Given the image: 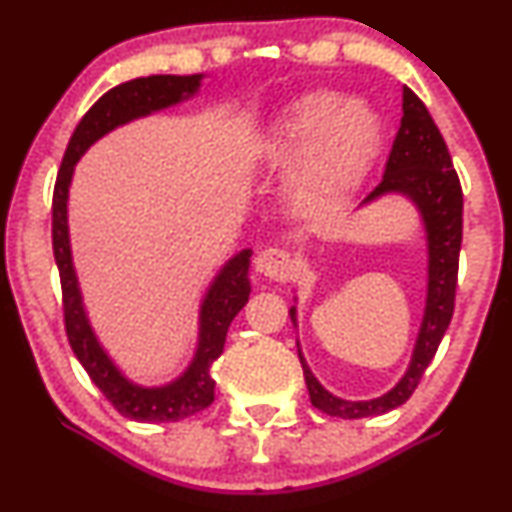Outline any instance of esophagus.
<instances>
[{
    "label": "esophagus",
    "mask_w": 512,
    "mask_h": 512,
    "mask_svg": "<svg viewBox=\"0 0 512 512\" xmlns=\"http://www.w3.org/2000/svg\"><path fill=\"white\" fill-rule=\"evenodd\" d=\"M255 269L272 281H286L296 272V257L284 248H264L255 257Z\"/></svg>",
    "instance_id": "34e87169"
}]
</instances>
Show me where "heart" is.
Here are the masks:
<instances>
[{
    "mask_svg": "<svg viewBox=\"0 0 512 512\" xmlns=\"http://www.w3.org/2000/svg\"><path fill=\"white\" fill-rule=\"evenodd\" d=\"M380 137V120L368 105L310 93L281 117L272 158L279 168L298 170L296 190L305 207L330 209L368 173Z\"/></svg>",
    "mask_w": 512,
    "mask_h": 512,
    "instance_id": "b5f03b06",
    "label": "heart"
}]
</instances>
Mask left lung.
I'll use <instances>...</instances> for the list:
<instances>
[{
  "label": "left lung",
  "mask_w": 512,
  "mask_h": 512,
  "mask_svg": "<svg viewBox=\"0 0 512 512\" xmlns=\"http://www.w3.org/2000/svg\"><path fill=\"white\" fill-rule=\"evenodd\" d=\"M402 110V125H399L395 142H392L383 180L363 199V204L397 192V195L409 197L416 204V209L421 211L428 240L426 313L414 346V356H411L404 378L387 395L368 399V402H346V399H339L332 392H327L325 387L317 383L315 375L310 373L308 363H305L301 349H298L310 402H313L315 409L325 411L330 416H339V419L380 416L407 402L414 395L421 375L426 373L428 363L436 356L440 339L448 330L452 310H455L457 267H460L462 245L460 178L452 168L450 151L431 113L421 103V98L407 86H404L402 93ZM289 315L293 325H296V308H291Z\"/></svg>",
  "instance_id": "8db88e82"
}]
</instances>
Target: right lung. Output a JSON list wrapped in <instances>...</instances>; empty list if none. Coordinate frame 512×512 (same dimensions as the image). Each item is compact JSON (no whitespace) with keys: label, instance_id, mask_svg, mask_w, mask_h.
Segmentation results:
<instances>
[{"label":"right lung","instance_id":"right-lung-1","mask_svg":"<svg viewBox=\"0 0 512 512\" xmlns=\"http://www.w3.org/2000/svg\"><path fill=\"white\" fill-rule=\"evenodd\" d=\"M199 84H202V74H154L125 81V84L103 93L76 125L67 151H64L55 182V195H52V250H55V262L57 269H60L64 330H67L69 346H72L74 356L79 358L88 378L96 383L105 399L122 416L132 421H144V424L187 419V416L207 409L214 402L216 383L211 378V366L223 354L226 332L231 327L233 317L248 303V267L252 250L238 252L211 281L207 296L202 301V310H199L197 354L185 373L163 387L134 385L110 361V356L105 354L91 325H88L79 284H76L72 248H69L67 197L76 161L86 154L88 146L129 120L151 115L156 110L195 96Z\"/></svg>","mask_w":512,"mask_h":512}]
</instances>
